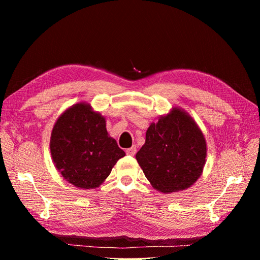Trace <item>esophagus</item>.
<instances>
[{
    "mask_svg": "<svg viewBox=\"0 0 260 260\" xmlns=\"http://www.w3.org/2000/svg\"><path fill=\"white\" fill-rule=\"evenodd\" d=\"M125 153H127L128 155L133 156V155H135V154L137 153V148H136V146H132V147H130V148H127V149H125Z\"/></svg>",
    "mask_w": 260,
    "mask_h": 260,
    "instance_id": "34e87169",
    "label": "esophagus"
}]
</instances>
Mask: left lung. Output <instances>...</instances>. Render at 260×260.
Returning a JSON list of instances; mask_svg holds the SVG:
<instances>
[{
  "instance_id": "obj_1",
  "label": "left lung",
  "mask_w": 260,
  "mask_h": 260,
  "mask_svg": "<svg viewBox=\"0 0 260 260\" xmlns=\"http://www.w3.org/2000/svg\"><path fill=\"white\" fill-rule=\"evenodd\" d=\"M206 156V139L198 123L184 109L172 107L149 124L136 158L155 190L169 194L198 181Z\"/></svg>"
}]
</instances>
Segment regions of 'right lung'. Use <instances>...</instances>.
Here are the masks:
<instances>
[{
	"mask_svg": "<svg viewBox=\"0 0 260 260\" xmlns=\"http://www.w3.org/2000/svg\"><path fill=\"white\" fill-rule=\"evenodd\" d=\"M50 149L61 177L83 190L99 187L125 155L108 135L105 117L85 102L70 106L57 118Z\"/></svg>",
	"mask_w": 260,
	"mask_h": 260,
	"instance_id": "1",
	"label": "right lung"
}]
</instances>
